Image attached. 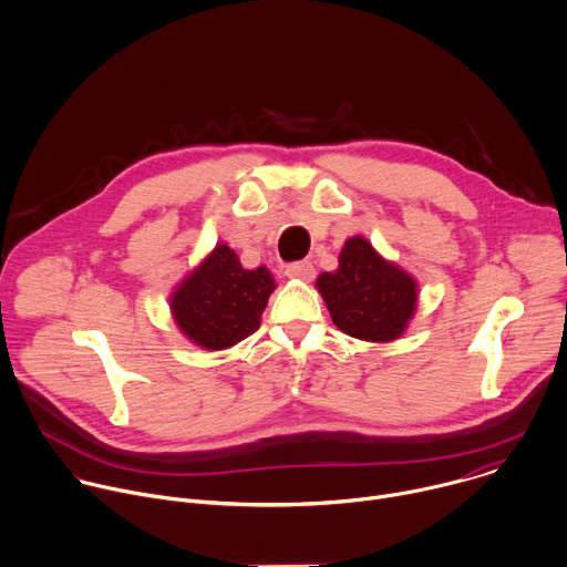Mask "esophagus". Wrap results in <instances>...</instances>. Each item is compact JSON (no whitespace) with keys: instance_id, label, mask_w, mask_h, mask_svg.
<instances>
[{"instance_id":"esophagus-1","label":"esophagus","mask_w":567,"mask_h":567,"mask_svg":"<svg viewBox=\"0 0 567 567\" xmlns=\"http://www.w3.org/2000/svg\"><path fill=\"white\" fill-rule=\"evenodd\" d=\"M285 276H289V278H298V280H307V282H309V280H313L316 269H313L311 260H298V262L287 265Z\"/></svg>"}]
</instances>
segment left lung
<instances>
[{
    "mask_svg": "<svg viewBox=\"0 0 567 567\" xmlns=\"http://www.w3.org/2000/svg\"><path fill=\"white\" fill-rule=\"evenodd\" d=\"M333 324L360 340L388 342L403 333L416 309V282L385 262L364 238H349L340 267L316 282Z\"/></svg>",
    "mask_w": 567,
    "mask_h": 567,
    "instance_id": "obj_1",
    "label": "left lung"
}]
</instances>
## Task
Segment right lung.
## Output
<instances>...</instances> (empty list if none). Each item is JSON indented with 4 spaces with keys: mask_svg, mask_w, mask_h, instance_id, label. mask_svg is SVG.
<instances>
[{
    "mask_svg": "<svg viewBox=\"0 0 567 567\" xmlns=\"http://www.w3.org/2000/svg\"><path fill=\"white\" fill-rule=\"evenodd\" d=\"M274 289L265 267L243 269L238 256L227 245H218L203 267L179 285L171 307L177 327L196 344L225 349L258 331Z\"/></svg>",
    "mask_w": 567,
    "mask_h": 567,
    "instance_id": "right-lung-1",
    "label": "right lung"
}]
</instances>
